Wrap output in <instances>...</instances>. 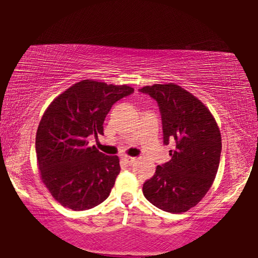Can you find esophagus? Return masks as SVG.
<instances>
[{
    "label": "esophagus",
    "mask_w": 258,
    "mask_h": 258,
    "mask_svg": "<svg viewBox=\"0 0 258 258\" xmlns=\"http://www.w3.org/2000/svg\"><path fill=\"white\" fill-rule=\"evenodd\" d=\"M122 160L125 164H128V165H132L133 163H135V162H136L135 157H130V156H123Z\"/></svg>",
    "instance_id": "1"
}]
</instances>
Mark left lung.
<instances>
[{
	"label": "left lung",
	"instance_id": "8db88e82",
	"mask_svg": "<svg viewBox=\"0 0 258 258\" xmlns=\"http://www.w3.org/2000/svg\"><path fill=\"white\" fill-rule=\"evenodd\" d=\"M156 100L162 116L163 143L175 140L171 160L157 165L144 182L143 195L167 213H185L206 196L216 177L222 151L221 132L209 109L175 83L140 89Z\"/></svg>",
	"mask_w": 258,
	"mask_h": 258
}]
</instances>
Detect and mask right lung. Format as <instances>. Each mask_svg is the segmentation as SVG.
I'll use <instances>...</instances> for the list:
<instances>
[{
	"label": "right lung",
	"instance_id": "right-lung-1",
	"mask_svg": "<svg viewBox=\"0 0 258 258\" xmlns=\"http://www.w3.org/2000/svg\"><path fill=\"white\" fill-rule=\"evenodd\" d=\"M133 91L125 84L83 80L44 111L35 142L37 164L44 185L61 206L81 211L107 200L121 170L119 160L88 146V136L103 134L112 104Z\"/></svg>",
	"mask_w": 258,
	"mask_h": 258
}]
</instances>
